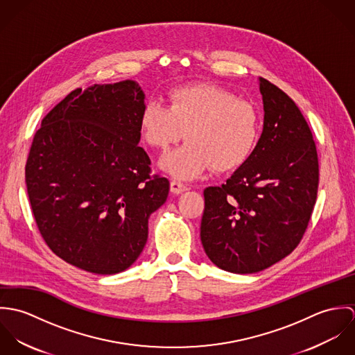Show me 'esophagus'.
Masks as SVG:
<instances>
[{"mask_svg":"<svg viewBox=\"0 0 355 355\" xmlns=\"http://www.w3.org/2000/svg\"><path fill=\"white\" fill-rule=\"evenodd\" d=\"M187 190H189L187 186H184L183 183L176 182V180H172V182H171V193H172V194L179 196V194H182V193H184V191H187Z\"/></svg>","mask_w":355,"mask_h":355,"instance_id":"obj_1","label":"esophagus"}]
</instances>
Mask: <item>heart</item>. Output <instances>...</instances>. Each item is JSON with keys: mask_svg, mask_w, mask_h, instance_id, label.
Instances as JSON below:
<instances>
[{"mask_svg": "<svg viewBox=\"0 0 355 355\" xmlns=\"http://www.w3.org/2000/svg\"><path fill=\"white\" fill-rule=\"evenodd\" d=\"M142 139L166 150L184 132L187 144L169 154L159 166L180 180H193L210 166L225 172L242 165L258 139L259 120L252 103L218 86L191 85L168 94V106L148 102L139 119Z\"/></svg>", "mask_w": 355, "mask_h": 355, "instance_id": "1", "label": "heart"}]
</instances>
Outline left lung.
Returning a JSON list of instances; mask_svg holds the SVG:
<instances>
[{"label": "left lung", "instance_id": "left-lung-1", "mask_svg": "<svg viewBox=\"0 0 355 355\" xmlns=\"http://www.w3.org/2000/svg\"><path fill=\"white\" fill-rule=\"evenodd\" d=\"M262 134L221 187L203 191L201 242L223 270L255 273L291 253L304 236L318 190V158L297 103L258 78Z\"/></svg>", "mask_w": 355, "mask_h": 355}]
</instances>
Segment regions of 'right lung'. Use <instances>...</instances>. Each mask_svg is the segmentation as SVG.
<instances>
[{"mask_svg":"<svg viewBox=\"0 0 355 355\" xmlns=\"http://www.w3.org/2000/svg\"><path fill=\"white\" fill-rule=\"evenodd\" d=\"M145 93L135 80L73 90L44 117L26 164L38 230L51 252L96 275L128 269L169 193L138 144Z\"/></svg>","mask_w":355,"mask_h":355,"instance_id":"right-lung-1","label":"right lung"}]
</instances>
